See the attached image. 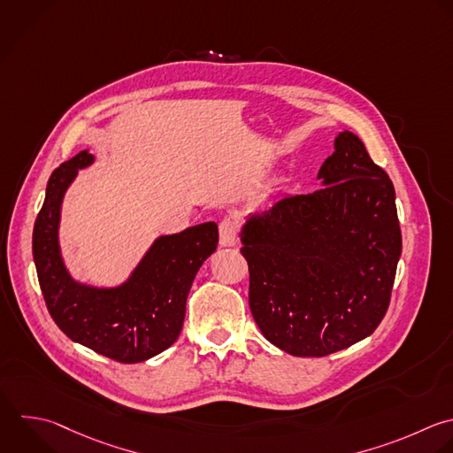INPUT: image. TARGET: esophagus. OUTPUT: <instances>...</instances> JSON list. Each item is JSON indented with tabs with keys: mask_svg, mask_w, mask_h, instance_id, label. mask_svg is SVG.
I'll return each mask as SVG.
<instances>
[{
	"mask_svg": "<svg viewBox=\"0 0 453 453\" xmlns=\"http://www.w3.org/2000/svg\"><path fill=\"white\" fill-rule=\"evenodd\" d=\"M219 244L223 248H232L237 244V223L232 218H225L219 223Z\"/></svg>",
	"mask_w": 453,
	"mask_h": 453,
	"instance_id": "obj_1",
	"label": "esophagus"
}]
</instances>
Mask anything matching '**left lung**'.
<instances>
[{
	"label": "left lung",
	"mask_w": 453,
	"mask_h": 453,
	"mask_svg": "<svg viewBox=\"0 0 453 453\" xmlns=\"http://www.w3.org/2000/svg\"><path fill=\"white\" fill-rule=\"evenodd\" d=\"M317 179L320 189L281 198L241 230L253 319L273 345L301 357L375 331L402 251L393 184L354 133H338Z\"/></svg>",
	"instance_id": "obj_1"
}]
</instances>
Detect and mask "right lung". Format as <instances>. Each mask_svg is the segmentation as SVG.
Wrapping results in <instances>:
<instances>
[{
	"label": "right lung",
	"instance_id": "right-lung-1",
	"mask_svg": "<svg viewBox=\"0 0 453 453\" xmlns=\"http://www.w3.org/2000/svg\"><path fill=\"white\" fill-rule=\"evenodd\" d=\"M94 163L88 150L60 165L50 177L34 226V260L48 310L73 340L120 363H140L179 338L186 301L202 264L216 251L214 221L161 235L119 287L76 281L60 251L58 228L65 191Z\"/></svg>",
	"mask_w": 453,
	"mask_h": 453
}]
</instances>
